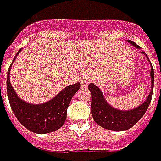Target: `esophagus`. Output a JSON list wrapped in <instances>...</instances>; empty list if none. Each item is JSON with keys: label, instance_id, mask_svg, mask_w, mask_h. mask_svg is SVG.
Masks as SVG:
<instances>
[{"label": "esophagus", "instance_id": "1", "mask_svg": "<svg viewBox=\"0 0 161 161\" xmlns=\"http://www.w3.org/2000/svg\"><path fill=\"white\" fill-rule=\"evenodd\" d=\"M80 84H81V86L82 87H87L88 86V84H89V80L86 78H83L81 80H80Z\"/></svg>", "mask_w": 161, "mask_h": 161}]
</instances>
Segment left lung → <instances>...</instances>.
Here are the masks:
<instances>
[{
    "instance_id": "1",
    "label": "left lung",
    "mask_w": 161,
    "mask_h": 161,
    "mask_svg": "<svg viewBox=\"0 0 161 161\" xmlns=\"http://www.w3.org/2000/svg\"><path fill=\"white\" fill-rule=\"evenodd\" d=\"M129 42L132 46L135 47L136 48H140V47L136 45L132 41H126ZM141 53L145 54L149 63L151 65V92L149 93L146 101L140 105L137 108L131 109V110H119L113 108L112 106L108 104V101L103 96V93L100 88L95 86L93 83H90L88 85V89L91 93V113L93 116V120L101 127L106 129L112 130L115 132H120L125 131L131 128L136 123L142 118L145 114L147 109L149 107L151 102L153 89V81H154V74H153V68L151 64V61L149 60L147 55L145 52H141Z\"/></svg>"
}]
</instances>
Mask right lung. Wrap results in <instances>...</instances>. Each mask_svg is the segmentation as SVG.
<instances>
[{"mask_svg":"<svg viewBox=\"0 0 161 161\" xmlns=\"http://www.w3.org/2000/svg\"><path fill=\"white\" fill-rule=\"evenodd\" d=\"M20 51L21 49L18 51L13 61ZM11 66L8 70L7 93L10 107L20 124L29 131L39 134L52 133L60 128L67 118L68 105L75 93L80 89V84L77 82L68 86L61 90L56 96L45 103L29 104L17 96L13 86H11L9 80Z\"/></svg>","mask_w":161,"mask_h":161,"instance_id":"right-lung-1","label":"right lung"}]
</instances>
